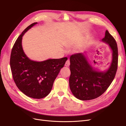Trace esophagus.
Returning <instances> with one entry per match:
<instances>
[{
    "label": "esophagus",
    "mask_w": 126,
    "mask_h": 126,
    "mask_svg": "<svg viewBox=\"0 0 126 126\" xmlns=\"http://www.w3.org/2000/svg\"><path fill=\"white\" fill-rule=\"evenodd\" d=\"M64 65H65V66H66V67H69L70 66V60L69 59H68L66 61V62Z\"/></svg>",
    "instance_id": "esophagus-1"
}]
</instances>
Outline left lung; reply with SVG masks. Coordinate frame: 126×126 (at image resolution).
<instances>
[{
	"mask_svg": "<svg viewBox=\"0 0 126 126\" xmlns=\"http://www.w3.org/2000/svg\"><path fill=\"white\" fill-rule=\"evenodd\" d=\"M102 40L108 43L112 50V61L107 71L94 70L82 53L70 56L69 86L72 94L80 100H92L100 96L115 77L118 62L117 43L108 30H106L105 38Z\"/></svg>",
	"mask_w": 126,
	"mask_h": 126,
	"instance_id": "8db88e82",
	"label": "left lung"
}]
</instances>
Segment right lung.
<instances>
[{
	"instance_id": "1",
	"label": "right lung",
	"mask_w": 126,
	"mask_h": 126,
	"mask_svg": "<svg viewBox=\"0 0 126 126\" xmlns=\"http://www.w3.org/2000/svg\"><path fill=\"white\" fill-rule=\"evenodd\" d=\"M37 22L27 27L18 37L11 52L10 65L14 80L17 87L26 96L35 99L46 97L67 57L37 62L26 56L21 45L24 33Z\"/></svg>"
}]
</instances>
